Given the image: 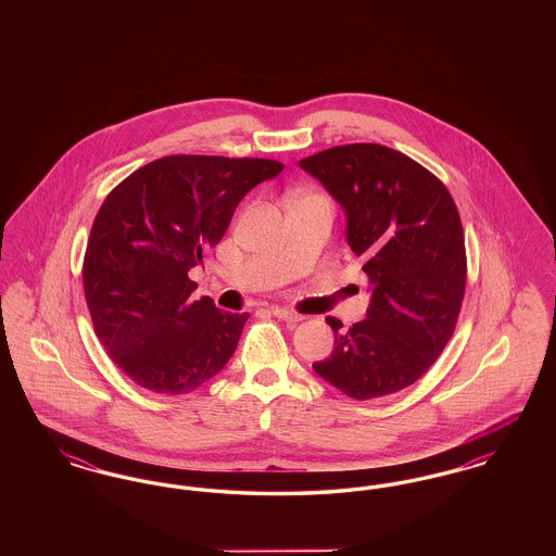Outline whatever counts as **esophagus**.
Wrapping results in <instances>:
<instances>
[{
  "instance_id": "1",
  "label": "esophagus",
  "mask_w": 556,
  "mask_h": 556,
  "mask_svg": "<svg viewBox=\"0 0 556 556\" xmlns=\"http://www.w3.org/2000/svg\"><path fill=\"white\" fill-rule=\"evenodd\" d=\"M270 313H273V317L288 320V323H300V320H304L302 315H298V313H293V311H286V308H273Z\"/></svg>"
}]
</instances>
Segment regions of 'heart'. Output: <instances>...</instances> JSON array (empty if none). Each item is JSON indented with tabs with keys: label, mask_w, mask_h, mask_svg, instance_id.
Segmentation results:
<instances>
[{
	"label": "heart",
	"mask_w": 556,
	"mask_h": 556,
	"mask_svg": "<svg viewBox=\"0 0 556 556\" xmlns=\"http://www.w3.org/2000/svg\"><path fill=\"white\" fill-rule=\"evenodd\" d=\"M302 198H325L323 193H306V195H302ZM327 200V198H325Z\"/></svg>",
	"instance_id": "heart-1"
}]
</instances>
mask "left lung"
<instances>
[{
  "instance_id": "1",
  "label": "left lung",
  "mask_w": 556,
  "mask_h": 556,
  "mask_svg": "<svg viewBox=\"0 0 556 556\" xmlns=\"http://www.w3.org/2000/svg\"><path fill=\"white\" fill-rule=\"evenodd\" d=\"M300 166L344 206L348 243L372 286L367 318L336 333L313 365L354 400L390 396L424 377L448 344L467 288L460 214L419 162L379 143L323 150Z\"/></svg>"
}]
</instances>
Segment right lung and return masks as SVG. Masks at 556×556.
<instances>
[{"label":"right lung","mask_w":556,"mask_h":556,"mask_svg":"<svg viewBox=\"0 0 556 556\" xmlns=\"http://www.w3.org/2000/svg\"><path fill=\"white\" fill-rule=\"evenodd\" d=\"M283 164L268 159L177 154L114 187L96 214L83 258L93 331L139 388L179 396L227 365L248 313L231 315L198 288L189 268L223 239L241 198Z\"/></svg>","instance_id":"1"}]
</instances>
